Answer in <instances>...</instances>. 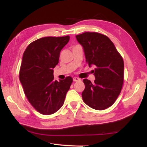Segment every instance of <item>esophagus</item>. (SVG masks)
Wrapping results in <instances>:
<instances>
[{"label":"esophagus","mask_w":147,"mask_h":147,"mask_svg":"<svg viewBox=\"0 0 147 147\" xmlns=\"http://www.w3.org/2000/svg\"><path fill=\"white\" fill-rule=\"evenodd\" d=\"M73 80L74 82H78V81H79V80H80V78H77V77H74L73 78Z\"/></svg>","instance_id":"obj_1"}]
</instances>
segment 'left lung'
Wrapping results in <instances>:
<instances>
[{
	"mask_svg": "<svg viewBox=\"0 0 147 147\" xmlns=\"http://www.w3.org/2000/svg\"><path fill=\"white\" fill-rule=\"evenodd\" d=\"M84 49L89 67L95 65V80L84 79V102L95 110H102L114 103L124 82L123 59L107 36L86 32L76 36Z\"/></svg>",
	"mask_w": 147,
	"mask_h": 147,
	"instance_id": "8db88e82",
	"label": "left lung"
}]
</instances>
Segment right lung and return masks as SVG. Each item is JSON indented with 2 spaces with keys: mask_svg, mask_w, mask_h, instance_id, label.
Masks as SVG:
<instances>
[{
  "mask_svg": "<svg viewBox=\"0 0 147 147\" xmlns=\"http://www.w3.org/2000/svg\"><path fill=\"white\" fill-rule=\"evenodd\" d=\"M69 41V35L43 37L30 43L23 53L20 82L29 102L45 115L55 113L63 105L73 82L69 76L59 81L53 80L60 51Z\"/></svg>",
  "mask_w": 147,
  "mask_h": 147,
  "instance_id": "right-lung-1",
  "label": "right lung"
}]
</instances>
